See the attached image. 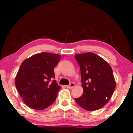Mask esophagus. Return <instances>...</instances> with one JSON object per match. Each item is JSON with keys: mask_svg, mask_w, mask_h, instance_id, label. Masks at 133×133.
<instances>
[{"mask_svg": "<svg viewBox=\"0 0 133 133\" xmlns=\"http://www.w3.org/2000/svg\"><path fill=\"white\" fill-rule=\"evenodd\" d=\"M74 86H75V84H74V82H72V83L70 84L69 85H68V86H67V88H69V89H72V88H74Z\"/></svg>", "mask_w": 133, "mask_h": 133, "instance_id": "1", "label": "esophagus"}]
</instances>
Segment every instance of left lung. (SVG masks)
<instances>
[{"instance_id":"left-lung-1","label":"left lung","mask_w":133,"mask_h":133,"mask_svg":"<svg viewBox=\"0 0 133 133\" xmlns=\"http://www.w3.org/2000/svg\"><path fill=\"white\" fill-rule=\"evenodd\" d=\"M81 72L82 95L76 98L79 106L87 111L102 108L111 98L116 88L111 65L92 52L75 55Z\"/></svg>"}]
</instances>
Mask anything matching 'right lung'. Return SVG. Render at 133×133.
Wrapping results in <instances>:
<instances>
[{
    "label": "right lung",
    "instance_id": "right-lung-1",
    "mask_svg": "<svg viewBox=\"0 0 133 133\" xmlns=\"http://www.w3.org/2000/svg\"><path fill=\"white\" fill-rule=\"evenodd\" d=\"M61 56L52 53L36 54L21 64L15 79V84L24 103L32 109L43 110L57 97L61 87L55 78L54 68Z\"/></svg>",
    "mask_w": 133,
    "mask_h": 133
}]
</instances>
